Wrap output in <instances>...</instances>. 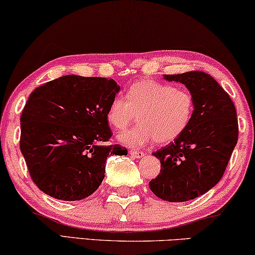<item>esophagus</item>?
Instances as JSON below:
<instances>
[{"instance_id": "34e87169", "label": "esophagus", "mask_w": 255, "mask_h": 255, "mask_svg": "<svg viewBox=\"0 0 255 255\" xmlns=\"http://www.w3.org/2000/svg\"><path fill=\"white\" fill-rule=\"evenodd\" d=\"M130 155L132 157H135V159H140V157H143L145 155V153L142 151H136V149H130Z\"/></svg>"}]
</instances>
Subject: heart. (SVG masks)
<instances>
[{"label":"heart","mask_w":255,"mask_h":255,"mask_svg":"<svg viewBox=\"0 0 255 255\" xmlns=\"http://www.w3.org/2000/svg\"><path fill=\"white\" fill-rule=\"evenodd\" d=\"M194 112V99L185 88L151 79L132 84L127 100L116 96L107 111V119L113 128L121 130L138 115L139 125L120 132L119 142L138 148L155 139L167 144L184 134Z\"/></svg>","instance_id":"b5f03b06"}]
</instances>
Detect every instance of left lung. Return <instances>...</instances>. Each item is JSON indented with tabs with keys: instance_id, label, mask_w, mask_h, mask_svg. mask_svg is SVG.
I'll return each instance as SVG.
<instances>
[{
	"instance_id": "8db88e82",
	"label": "left lung",
	"mask_w": 255,
	"mask_h": 255,
	"mask_svg": "<svg viewBox=\"0 0 255 255\" xmlns=\"http://www.w3.org/2000/svg\"><path fill=\"white\" fill-rule=\"evenodd\" d=\"M163 76L185 85L194 99V112L183 135L152 153L160 160L161 170L148 186L164 201L185 202L203 195L224 175L238 139L236 109L207 72Z\"/></svg>"
}]
</instances>
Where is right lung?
Returning <instances> with one entry per match:
<instances>
[{
    "label": "right lung",
    "instance_id": "add662e5",
    "mask_svg": "<svg viewBox=\"0 0 255 255\" xmlns=\"http://www.w3.org/2000/svg\"><path fill=\"white\" fill-rule=\"evenodd\" d=\"M120 86L101 77L62 76L35 88L23 108L20 149L36 186L62 201L92 195L109 155L126 147L103 145L112 136L107 111Z\"/></svg>",
    "mask_w": 255,
    "mask_h": 255
}]
</instances>
